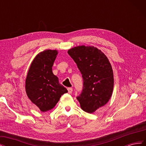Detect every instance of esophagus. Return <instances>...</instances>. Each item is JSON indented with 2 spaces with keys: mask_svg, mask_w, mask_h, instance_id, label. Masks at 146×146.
Here are the masks:
<instances>
[{
  "mask_svg": "<svg viewBox=\"0 0 146 146\" xmlns=\"http://www.w3.org/2000/svg\"><path fill=\"white\" fill-rule=\"evenodd\" d=\"M68 92H69V94H71L73 90H72V88H68Z\"/></svg>",
  "mask_w": 146,
  "mask_h": 146,
  "instance_id": "1",
  "label": "esophagus"
}]
</instances>
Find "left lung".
Returning a JSON list of instances; mask_svg holds the SVG:
<instances>
[{
    "mask_svg": "<svg viewBox=\"0 0 146 146\" xmlns=\"http://www.w3.org/2000/svg\"><path fill=\"white\" fill-rule=\"evenodd\" d=\"M68 53L82 75L83 89L77 99L83 111L93 113L111 96L114 78L111 64L104 53L93 46L76 47Z\"/></svg>",
    "mask_w": 146,
    "mask_h": 146,
    "instance_id": "8db88e82",
    "label": "left lung"
}]
</instances>
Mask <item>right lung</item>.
<instances>
[{"label": "right lung", "mask_w": 146, "mask_h": 146, "mask_svg": "<svg viewBox=\"0 0 146 146\" xmlns=\"http://www.w3.org/2000/svg\"><path fill=\"white\" fill-rule=\"evenodd\" d=\"M57 54L56 50H51L39 53L32 61L26 78L27 96L42 112L54 108L61 95L68 92L52 72Z\"/></svg>", "instance_id": "obj_1"}]
</instances>
